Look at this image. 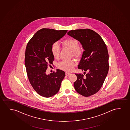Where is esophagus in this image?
<instances>
[{
    "instance_id": "esophagus-1",
    "label": "esophagus",
    "mask_w": 130,
    "mask_h": 130,
    "mask_svg": "<svg viewBox=\"0 0 130 130\" xmlns=\"http://www.w3.org/2000/svg\"><path fill=\"white\" fill-rule=\"evenodd\" d=\"M70 73H68V72H66V75L67 76L70 75Z\"/></svg>"
}]
</instances>
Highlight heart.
<instances>
[{
    "label": "heart",
    "mask_w": 130,
    "mask_h": 130,
    "mask_svg": "<svg viewBox=\"0 0 130 130\" xmlns=\"http://www.w3.org/2000/svg\"><path fill=\"white\" fill-rule=\"evenodd\" d=\"M62 44L64 46L71 50L73 57L78 58L82 54V50L79 47L78 41L75 39H67L64 40ZM60 51V47L58 43L56 42L53 43L51 47V52L53 57L55 58H58ZM75 64V62L73 60H64L60 62L59 64V66L61 70L70 71L71 70L72 67L74 66Z\"/></svg>",
    "instance_id": "1"
}]
</instances>
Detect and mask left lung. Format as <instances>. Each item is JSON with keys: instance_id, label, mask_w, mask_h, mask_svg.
I'll return each instance as SVG.
<instances>
[{"instance_id": "8db88e82", "label": "left lung", "mask_w": 130, "mask_h": 130, "mask_svg": "<svg viewBox=\"0 0 130 130\" xmlns=\"http://www.w3.org/2000/svg\"><path fill=\"white\" fill-rule=\"evenodd\" d=\"M67 34L80 41L85 50L78 68L84 71L86 75L75 73L77 79L74 87L80 95L89 97L99 91L108 73L109 54L106 44L99 34L90 29L71 30Z\"/></svg>"}]
</instances>
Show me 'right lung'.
<instances>
[{
  "label": "right lung",
  "mask_w": 130,
  "mask_h": 130,
  "mask_svg": "<svg viewBox=\"0 0 130 130\" xmlns=\"http://www.w3.org/2000/svg\"><path fill=\"white\" fill-rule=\"evenodd\" d=\"M67 30L42 28L28 41L26 48L25 64L27 77L34 90L39 95L50 98L59 91L65 76L64 72L57 69L46 74L48 66L54 60L52 44L66 35Z\"/></svg>",
  "instance_id": "1"
}]
</instances>
